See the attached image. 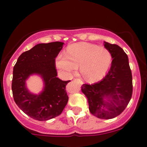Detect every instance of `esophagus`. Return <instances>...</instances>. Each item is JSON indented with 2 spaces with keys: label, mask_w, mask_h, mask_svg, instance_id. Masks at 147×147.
<instances>
[{
  "label": "esophagus",
  "mask_w": 147,
  "mask_h": 147,
  "mask_svg": "<svg viewBox=\"0 0 147 147\" xmlns=\"http://www.w3.org/2000/svg\"><path fill=\"white\" fill-rule=\"evenodd\" d=\"M73 81H74V82H78L80 84H81V85L82 84V80H79V79H74Z\"/></svg>",
  "instance_id": "esophagus-1"
}]
</instances>
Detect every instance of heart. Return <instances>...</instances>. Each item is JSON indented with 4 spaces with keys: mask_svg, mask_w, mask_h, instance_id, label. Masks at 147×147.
<instances>
[{
    "mask_svg": "<svg viewBox=\"0 0 147 147\" xmlns=\"http://www.w3.org/2000/svg\"><path fill=\"white\" fill-rule=\"evenodd\" d=\"M111 62V54L108 49L87 42L69 45L66 55L59 54L55 59L57 67L67 74L75 71L80 65L82 76L92 83L105 76Z\"/></svg>",
    "mask_w": 147,
    "mask_h": 147,
    "instance_id": "b5f03b06",
    "label": "heart"
}]
</instances>
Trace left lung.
I'll list each match as a JSON object with an SVG mask.
<instances>
[{"mask_svg":"<svg viewBox=\"0 0 147 147\" xmlns=\"http://www.w3.org/2000/svg\"><path fill=\"white\" fill-rule=\"evenodd\" d=\"M111 54V69L101 81L83 84L81 90L88 98L90 112L102 119H111L120 115L132 96V75L129 58L122 48L104 42Z\"/></svg>","mask_w":147,"mask_h":147,"instance_id":"obj_1","label":"left lung"}]
</instances>
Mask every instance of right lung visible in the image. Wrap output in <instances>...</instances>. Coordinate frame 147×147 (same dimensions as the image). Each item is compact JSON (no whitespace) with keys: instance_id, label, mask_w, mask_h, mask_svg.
<instances>
[{"instance_id":"1","label":"right lung","mask_w":147,"mask_h":147,"mask_svg":"<svg viewBox=\"0 0 147 147\" xmlns=\"http://www.w3.org/2000/svg\"><path fill=\"white\" fill-rule=\"evenodd\" d=\"M63 42L39 44L24 52L13 67L12 92L13 99L21 110L32 119L47 121L62 113L68 101L67 84L57 78L55 58L62 49ZM40 75L45 84L39 95L30 93L25 80L30 75Z\"/></svg>"}]
</instances>
